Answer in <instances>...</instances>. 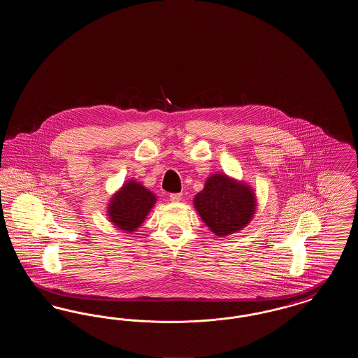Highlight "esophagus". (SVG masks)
Masks as SVG:
<instances>
[{
	"instance_id": "obj_1",
	"label": "esophagus",
	"mask_w": 358,
	"mask_h": 358,
	"mask_svg": "<svg viewBox=\"0 0 358 358\" xmlns=\"http://www.w3.org/2000/svg\"><path fill=\"white\" fill-rule=\"evenodd\" d=\"M169 197H171V203H178L182 199V194L181 193H171Z\"/></svg>"
}]
</instances>
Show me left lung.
<instances>
[{
  "label": "left lung",
  "instance_id": "1",
  "mask_svg": "<svg viewBox=\"0 0 358 358\" xmlns=\"http://www.w3.org/2000/svg\"><path fill=\"white\" fill-rule=\"evenodd\" d=\"M256 193L248 184L224 173H215L205 181L193 205L205 225L219 238L247 227L256 212Z\"/></svg>",
  "mask_w": 358,
  "mask_h": 358
}]
</instances>
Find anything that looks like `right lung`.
<instances>
[{
  "label": "right lung",
  "mask_w": 358,
  "mask_h": 358,
  "mask_svg": "<svg viewBox=\"0 0 358 358\" xmlns=\"http://www.w3.org/2000/svg\"><path fill=\"white\" fill-rule=\"evenodd\" d=\"M157 203V196L136 180H127L107 204L110 222L126 234L136 231Z\"/></svg>",
  "instance_id": "right-lung-1"
}]
</instances>
